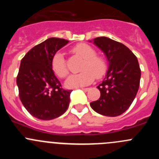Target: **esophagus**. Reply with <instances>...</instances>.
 <instances>
[{
    "label": "esophagus",
    "instance_id": "34e87169",
    "mask_svg": "<svg viewBox=\"0 0 159 159\" xmlns=\"http://www.w3.org/2000/svg\"><path fill=\"white\" fill-rule=\"evenodd\" d=\"M82 89L84 90V92H88V90H89V88H82Z\"/></svg>",
    "mask_w": 159,
    "mask_h": 159
}]
</instances>
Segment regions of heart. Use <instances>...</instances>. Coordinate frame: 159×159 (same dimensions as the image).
<instances>
[{"instance_id": "obj_1", "label": "heart", "mask_w": 159, "mask_h": 159, "mask_svg": "<svg viewBox=\"0 0 159 159\" xmlns=\"http://www.w3.org/2000/svg\"><path fill=\"white\" fill-rule=\"evenodd\" d=\"M74 54L84 59L80 67L82 72L71 75L65 81V86L68 88H81L92 84L95 77L99 79L107 71V64L102 57L96 56L95 49L87 43H80L71 49ZM52 67L55 74L60 78H64L68 73L64 55L57 52L52 60Z\"/></svg>"}]
</instances>
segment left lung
Returning a JSON list of instances; mask_svg holds the SVG:
<instances>
[{"label": "left lung", "mask_w": 159, "mask_h": 159, "mask_svg": "<svg viewBox=\"0 0 159 159\" xmlns=\"http://www.w3.org/2000/svg\"><path fill=\"white\" fill-rule=\"evenodd\" d=\"M93 43L106 56L108 69L97 87L99 99L90 105L102 116H120L131 105L139 88L141 70L138 59L127 46L110 38L96 37Z\"/></svg>", "instance_id": "left-lung-1"}]
</instances>
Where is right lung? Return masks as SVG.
I'll use <instances>...</instances> for the list:
<instances>
[{"label":"right lung","mask_w":159,"mask_h":159,"mask_svg":"<svg viewBox=\"0 0 159 159\" xmlns=\"http://www.w3.org/2000/svg\"><path fill=\"white\" fill-rule=\"evenodd\" d=\"M68 40L48 38L28 52L21 60L16 84L26 110L42 120L62 116L69 106L71 90H64L56 77L52 60Z\"/></svg>","instance_id":"right-lung-1"}]
</instances>
